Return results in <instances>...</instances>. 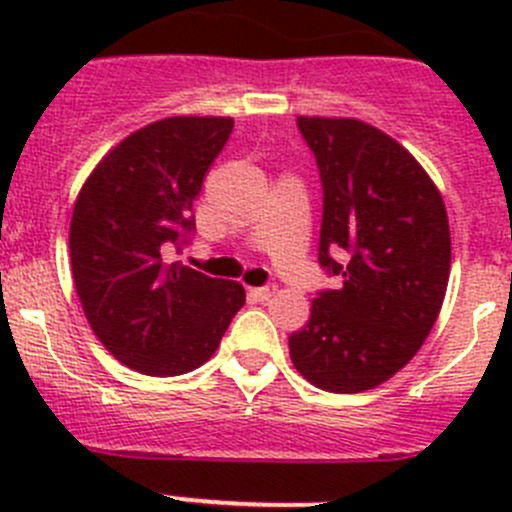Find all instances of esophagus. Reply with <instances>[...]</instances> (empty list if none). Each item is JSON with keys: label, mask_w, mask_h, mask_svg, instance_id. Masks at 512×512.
I'll list each match as a JSON object with an SVG mask.
<instances>
[{"label": "esophagus", "mask_w": 512, "mask_h": 512, "mask_svg": "<svg viewBox=\"0 0 512 512\" xmlns=\"http://www.w3.org/2000/svg\"><path fill=\"white\" fill-rule=\"evenodd\" d=\"M275 292H277L275 285L250 287V289H247V294H250V299H255V302H270V299L275 297Z\"/></svg>", "instance_id": "obj_1"}]
</instances>
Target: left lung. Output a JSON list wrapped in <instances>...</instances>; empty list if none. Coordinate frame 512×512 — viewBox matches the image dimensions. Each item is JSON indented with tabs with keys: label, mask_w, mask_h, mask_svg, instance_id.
I'll list each match as a JSON object with an SVG mask.
<instances>
[{
	"label": "left lung",
	"mask_w": 512,
	"mask_h": 512,
	"mask_svg": "<svg viewBox=\"0 0 512 512\" xmlns=\"http://www.w3.org/2000/svg\"><path fill=\"white\" fill-rule=\"evenodd\" d=\"M324 190L319 265L339 289L314 297L289 337L309 384L359 394L404 369L436 324L451 272L441 193L418 160L356 118L299 116Z\"/></svg>",
	"instance_id": "obj_1"
}]
</instances>
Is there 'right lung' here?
<instances>
[{
  "label": "right lung",
  "mask_w": 512,
  "mask_h": 512,
  "mask_svg": "<svg viewBox=\"0 0 512 512\" xmlns=\"http://www.w3.org/2000/svg\"><path fill=\"white\" fill-rule=\"evenodd\" d=\"M232 133V118L173 116L123 138L86 178L69 230L86 319L121 364L178 376L218 349L240 282L168 262L195 230L193 203Z\"/></svg>",
  "instance_id": "obj_1"
}]
</instances>
